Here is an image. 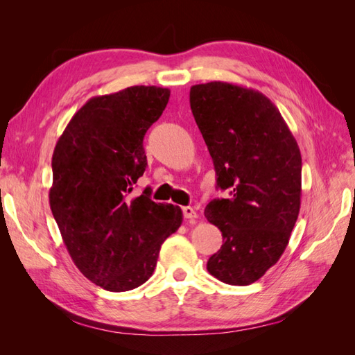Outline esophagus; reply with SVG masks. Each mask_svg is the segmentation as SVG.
I'll use <instances>...</instances> for the list:
<instances>
[{"label":"esophagus","mask_w":355,"mask_h":355,"mask_svg":"<svg viewBox=\"0 0 355 355\" xmlns=\"http://www.w3.org/2000/svg\"><path fill=\"white\" fill-rule=\"evenodd\" d=\"M182 213H184V218L185 219H196L197 218V211L192 209L191 206H185L182 207Z\"/></svg>","instance_id":"obj_1"}]
</instances>
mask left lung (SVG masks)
Instances as JSON below:
<instances>
[{"instance_id": "obj_1", "label": "left lung", "mask_w": 355, "mask_h": 355, "mask_svg": "<svg viewBox=\"0 0 355 355\" xmlns=\"http://www.w3.org/2000/svg\"><path fill=\"white\" fill-rule=\"evenodd\" d=\"M192 115L230 198L204 214L223 244L207 271L232 286H249L284 253L302 196V157L277 106L261 92L232 83L192 85Z\"/></svg>"}]
</instances>
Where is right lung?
I'll use <instances>...</instances> for the list:
<instances>
[{"instance_id": "right-lung-1", "label": "right lung", "mask_w": 355, "mask_h": 355, "mask_svg": "<svg viewBox=\"0 0 355 355\" xmlns=\"http://www.w3.org/2000/svg\"><path fill=\"white\" fill-rule=\"evenodd\" d=\"M168 98V89L155 85L94 96L53 153L49 200L62 240L81 274L110 292L144 284L184 218L180 207L149 198V188L128 197L148 166L145 133Z\"/></svg>"}]
</instances>
